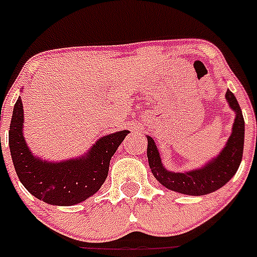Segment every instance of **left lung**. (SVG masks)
<instances>
[{"label":"left lung","instance_id":"1","mask_svg":"<svg viewBox=\"0 0 257 257\" xmlns=\"http://www.w3.org/2000/svg\"><path fill=\"white\" fill-rule=\"evenodd\" d=\"M225 98L231 109H233L236 113L231 136L223 151L201 168L183 172V173L165 169L161 163L160 153L157 151L155 140L151 136H147L148 139L147 156H148L149 168L157 181L161 183V185L184 195L203 196L217 191L233 177L243 159L244 118L239 102L231 90H227Z\"/></svg>","mask_w":257,"mask_h":257}]
</instances>
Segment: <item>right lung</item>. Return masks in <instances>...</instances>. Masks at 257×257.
<instances>
[{
    "label": "right lung",
    "instance_id": "right-lung-1",
    "mask_svg": "<svg viewBox=\"0 0 257 257\" xmlns=\"http://www.w3.org/2000/svg\"><path fill=\"white\" fill-rule=\"evenodd\" d=\"M21 97L14 105L9 129V148L14 169L24 187L52 205H74L94 195L106 180L109 163L128 131L112 133L96 141L90 151L77 159L49 163L32 155L22 133Z\"/></svg>",
    "mask_w": 257,
    "mask_h": 257
}]
</instances>
